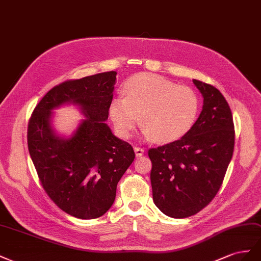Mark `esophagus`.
<instances>
[{"label": "esophagus", "mask_w": 261, "mask_h": 261, "mask_svg": "<svg viewBox=\"0 0 261 261\" xmlns=\"http://www.w3.org/2000/svg\"><path fill=\"white\" fill-rule=\"evenodd\" d=\"M135 152L137 156H142L144 154V148L139 147V146H135Z\"/></svg>", "instance_id": "esophagus-1"}]
</instances>
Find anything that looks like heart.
<instances>
[{
    "mask_svg": "<svg viewBox=\"0 0 261 261\" xmlns=\"http://www.w3.org/2000/svg\"><path fill=\"white\" fill-rule=\"evenodd\" d=\"M124 97L110 101L109 115L120 136L126 138L138 123L144 136L156 142L169 143L185 137L193 128L201 101L195 89L177 85L161 75L141 73L123 85Z\"/></svg>",
    "mask_w": 261,
    "mask_h": 261,
    "instance_id": "heart-1",
    "label": "heart"
}]
</instances>
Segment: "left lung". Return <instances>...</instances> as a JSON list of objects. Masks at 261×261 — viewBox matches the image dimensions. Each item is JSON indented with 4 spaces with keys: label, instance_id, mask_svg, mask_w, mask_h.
<instances>
[{
    "label": "left lung",
    "instance_id": "8db88e82",
    "mask_svg": "<svg viewBox=\"0 0 261 261\" xmlns=\"http://www.w3.org/2000/svg\"><path fill=\"white\" fill-rule=\"evenodd\" d=\"M202 94V111L181 139L148 150L155 205L170 218L195 215L221 188L232 160V111L218 88L192 80Z\"/></svg>",
    "mask_w": 261,
    "mask_h": 261
}]
</instances>
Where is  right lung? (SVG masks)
<instances>
[{"label": "right lung", "mask_w": 261, "mask_h": 261, "mask_svg": "<svg viewBox=\"0 0 261 261\" xmlns=\"http://www.w3.org/2000/svg\"><path fill=\"white\" fill-rule=\"evenodd\" d=\"M116 75L103 72L55 86L28 122V150L44 191L77 219L99 218L110 209L117 185L136 158L132 146L105 122ZM66 103L77 106L86 119L70 138H62L51 128V110Z\"/></svg>", "instance_id": "obj_1"}]
</instances>
